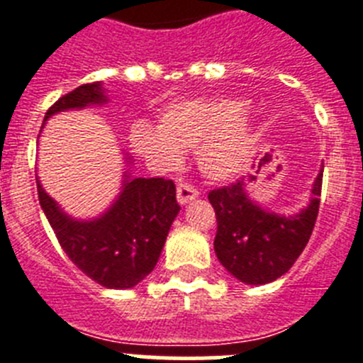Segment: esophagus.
Listing matches in <instances>:
<instances>
[{"label":"esophagus","mask_w":363,"mask_h":363,"mask_svg":"<svg viewBox=\"0 0 363 363\" xmlns=\"http://www.w3.org/2000/svg\"><path fill=\"white\" fill-rule=\"evenodd\" d=\"M176 198H178L179 205H185L189 203V201L196 200L198 191L189 184H179L178 187H176Z\"/></svg>","instance_id":"esophagus-1"}]
</instances>
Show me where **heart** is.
Masks as SVG:
<instances>
[{
  "instance_id": "b5f03b06",
  "label": "heart",
  "mask_w": 363,
  "mask_h": 363,
  "mask_svg": "<svg viewBox=\"0 0 363 363\" xmlns=\"http://www.w3.org/2000/svg\"><path fill=\"white\" fill-rule=\"evenodd\" d=\"M255 127L245 104L233 98H191L172 101L158 114V129L136 123L130 145L150 167L179 165L184 149L194 147L200 171L211 179L240 172L251 156Z\"/></svg>"
}]
</instances>
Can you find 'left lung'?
Returning a JSON list of instances; mask_svg holds the SVG:
<instances>
[{"mask_svg": "<svg viewBox=\"0 0 363 363\" xmlns=\"http://www.w3.org/2000/svg\"><path fill=\"white\" fill-rule=\"evenodd\" d=\"M251 178L209 192L218 221L214 252L234 278L264 285L284 277L306 249L318 216L323 169L314 179L309 205L293 216L269 213L255 203L247 194Z\"/></svg>", "mask_w": 363, "mask_h": 363, "instance_id": "left-lung-1", "label": "left lung"}]
</instances>
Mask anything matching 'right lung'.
Here are the masks:
<instances>
[{
  "label": "right lung",
  "instance_id": "right-lung-1",
  "mask_svg": "<svg viewBox=\"0 0 363 363\" xmlns=\"http://www.w3.org/2000/svg\"><path fill=\"white\" fill-rule=\"evenodd\" d=\"M104 104L107 96L101 83L79 85L57 99L45 121L57 112ZM36 184L41 209L57 242L72 264L96 284L107 289H130L152 272L179 213L171 179L133 178L127 171L120 196L94 220H74L45 192L38 176Z\"/></svg>",
  "mask_w": 363,
  "mask_h": 363
}]
</instances>
